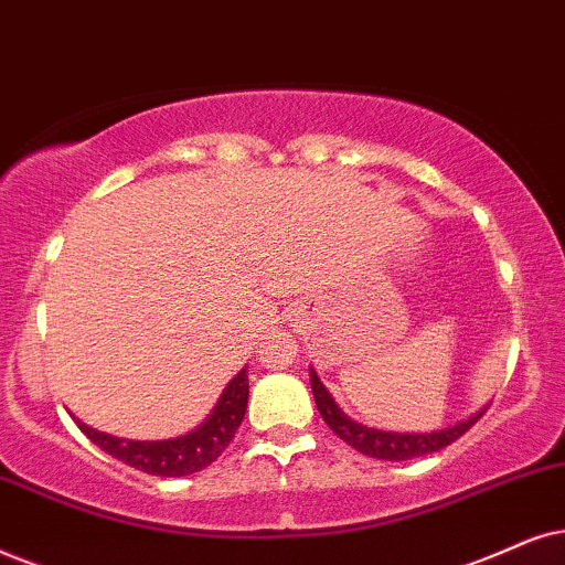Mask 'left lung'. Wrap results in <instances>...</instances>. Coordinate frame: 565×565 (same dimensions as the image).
I'll list each match as a JSON object with an SVG mask.
<instances>
[{"mask_svg":"<svg viewBox=\"0 0 565 565\" xmlns=\"http://www.w3.org/2000/svg\"><path fill=\"white\" fill-rule=\"evenodd\" d=\"M310 385H312V396H316L318 412L320 417L326 419V425L331 427L341 440L349 443L354 451L373 456V459H383V461H406V459H417V456L440 451V448L451 446L454 440H459L461 435L484 414V409H480L469 419H463V423L446 427V430H435V433H385V430H375V427H365L354 423V419H349L347 414L339 409V404L333 402V396L328 394L326 385L320 383L316 370H310Z\"/></svg>","mask_w":565,"mask_h":565,"instance_id":"1","label":"left lung"}]
</instances>
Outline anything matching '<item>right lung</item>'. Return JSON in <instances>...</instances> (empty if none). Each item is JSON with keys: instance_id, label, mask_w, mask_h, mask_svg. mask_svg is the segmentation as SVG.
Returning <instances> with one entry per match:
<instances>
[{"instance_id": "add662e5", "label": "right lung", "mask_w": 565, "mask_h": 565, "mask_svg": "<svg viewBox=\"0 0 565 565\" xmlns=\"http://www.w3.org/2000/svg\"><path fill=\"white\" fill-rule=\"evenodd\" d=\"M247 396V370H242L224 388L211 417L198 430L171 440H125L93 430L81 419H75V423L85 433V438H90L102 451L130 463L140 472L156 477H184L200 472V469H205L224 454V448L230 446L234 433H237L242 419H245Z\"/></svg>"}]
</instances>
